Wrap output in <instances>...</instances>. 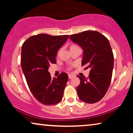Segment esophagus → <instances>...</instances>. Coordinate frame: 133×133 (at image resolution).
Returning a JSON list of instances; mask_svg holds the SVG:
<instances>
[{
	"instance_id": "esophagus-1",
	"label": "esophagus",
	"mask_w": 133,
	"mask_h": 133,
	"mask_svg": "<svg viewBox=\"0 0 133 133\" xmlns=\"http://www.w3.org/2000/svg\"><path fill=\"white\" fill-rule=\"evenodd\" d=\"M75 77V75H72V74H69V79H72V78H74Z\"/></svg>"
}]
</instances>
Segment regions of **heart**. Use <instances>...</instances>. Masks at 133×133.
<instances>
[{
	"instance_id": "heart-1",
	"label": "heart",
	"mask_w": 133,
	"mask_h": 133,
	"mask_svg": "<svg viewBox=\"0 0 133 133\" xmlns=\"http://www.w3.org/2000/svg\"><path fill=\"white\" fill-rule=\"evenodd\" d=\"M78 47V46H77V45H74H74H72L71 46H70V49H72V48H74V47Z\"/></svg>"
}]
</instances>
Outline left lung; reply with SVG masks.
Here are the masks:
<instances>
[{
  "instance_id": "8db88e82",
  "label": "left lung",
  "mask_w": 133,
  "mask_h": 133,
  "mask_svg": "<svg viewBox=\"0 0 133 133\" xmlns=\"http://www.w3.org/2000/svg\"><path fill=\"white\" fill-rule=\"evenodd\" d=\"M69 38L84 50L81 65H86L85 69H90L88 78L78 75L80 79L78 95L83 102L95 103L105 96L112 78L114 55L110 44L97 31H84Z\"/></svg>"
}]
</instances>
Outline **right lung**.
<instances>
[{"label": "right lung", "mask_w": 133, "mask_h": 133, "mask_svg": "<svg viewBox=\"0 0 133 133\" xmlns=\"http://www.w3.org/2000/svg\"><path fill=\"white\" fill-rule=\"evenodd\" d=\"M68 38L69 35L42 33L31 36L22 44V71L31 94L43 105H56L63 98L68 74L62 72L56 78H52L48 70L51 64L56 63L58 50Z\"/></svg>", "instance_id": "right-lung-1"}]
</instances>
